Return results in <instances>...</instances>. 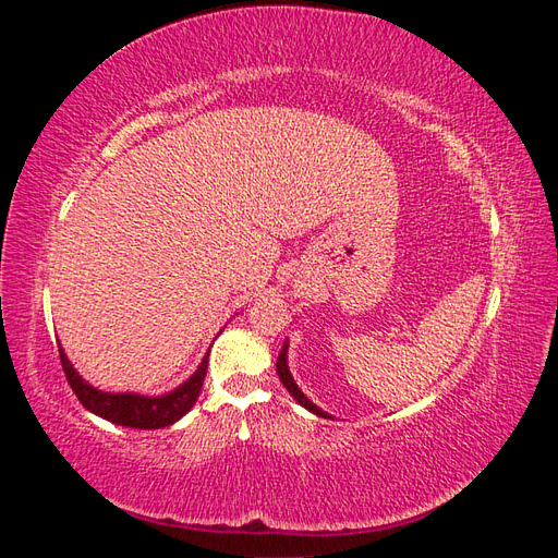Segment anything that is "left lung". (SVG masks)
<instances>
[{
    "instance_id": "8db88e82",
    "label": "left lung",
    "mask_w": 558,
    "mask_h": 558,
    "mask_svg": "<svg viewBox=\"0 0 558 558\" xmlns=\"http://www.w3.org/2000/svg\"><path fill=\"white\" fill-rule=\"evenodd\" d=\"M286 353H289V344H283V349H281V353H279V359H277V375H279V379H281V384L286 386V391H289L302 408H307L310 412H314L316 416H326V418H330L324 410L320 408H316V404L300 391L298 388V384H295V379H293V375H291V369H289V363H286Z\"/></svg>"
}]
</instances>
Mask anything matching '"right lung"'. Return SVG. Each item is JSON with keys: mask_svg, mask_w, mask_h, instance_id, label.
<instances>
[{"mask_svg": "<svg viewBox=\"0 0 558 558\" xmlns=\"http://www.w3.org/2000/svg\"><path fill=\"white\" fill-rule=\"evenodd\" d=\"M58 351H60V363L64 369V377H66V381H70L72 391L76 393L83 408L97 416L111 421V424L140 428V430L172 426L174 421H179L185 412H191V408L202 391V384H205L207 361H209V353H207V356L202 359V363L197 365L195 373L191 375V379H185L181 386L174 388V391L165 393V396H140V393L99 391V388L90 386L76 373L62 347H58Z\"/></svg>", "mask_w": 558, "mask_h": 558, "instance_id": "right-lung-1", "label": "right lung"}]
</instances>
